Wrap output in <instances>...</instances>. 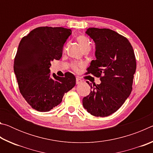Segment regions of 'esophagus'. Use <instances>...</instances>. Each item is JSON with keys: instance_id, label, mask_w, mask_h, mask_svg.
<instances>
[{"instance_id": "esophagus-1", "label": "esophagus", "mask_w": 153, "mask_h": 153, "mask_svg": "<svg viewBox=\"0 0 153 153\" xmlns=\"http://www.w3.org/2000/svg\"><path fill=\"white\" fill-rule=\"evenodd\" d=\"M82 82V80L79 78V77H77L76 78V84H79Z\"/></svg>"}]
</instances>
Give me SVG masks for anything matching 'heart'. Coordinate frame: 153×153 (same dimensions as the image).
<instances>
[{"label": "heart", "instance_id": "1", "mask_svg": "<svg viewBox=\"0 0 153 153\" xmlns=\"http://www.w3.org/2000/svg\"><path fill=\"white\" fill-rule=\"evenodd\" d=\"M77 40L78 41L80 46H82V48L84 51L86 50V49H90V50L91 49V41H90L89 38H87L86 36H85L84 35H80L79 36H77ZM82 66L83 65L81 63H73L71 65V69H73L74 71L78 72L80 68L82 67Z\"/></svg>", "mask_w": 153, "mask_h": 153}]
</instances>
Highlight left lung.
<instances>
[{
    "mask_svg": "<svg viewBox=\"0 0 153 153\" xmlns=\"http://www.w3.org/2000/svg\"><path fill=\"white\" fill-rule=\"evenodd\" d=\"M96 44V60L86 74L100 77L101 83L91 87L83 106L96 117H107L116 112L132 90L136 61L132 46L122 35L106 28H88L86 32Z\"/></svg>",
    "mask_w": 153,
    "mask_h": 153,
    "instance_id": "obj_1",
    "label": "left lung"
}]
</instances>
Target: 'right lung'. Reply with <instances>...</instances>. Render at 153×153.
Instances as JSON below:
<instances>
[{
    "mask_svg": "<svg viewBox=\"0 0 153 153\" xmlns=\"http://www.w3.org/2000/svg\"><path fill=\"white\" fill-rule=\"evenodd\" d=\"M71 30L61 27H39L21 40L14 59V71L23 97L31 107L46 112L62 101L65 93L76 85V77L51 76V62L59 60Z\"/></svg>",
    "mask_w": 153,
    "mask_h": 153,
    "instance_id": "1",
    "label": "right lung"
}]
</instances>
